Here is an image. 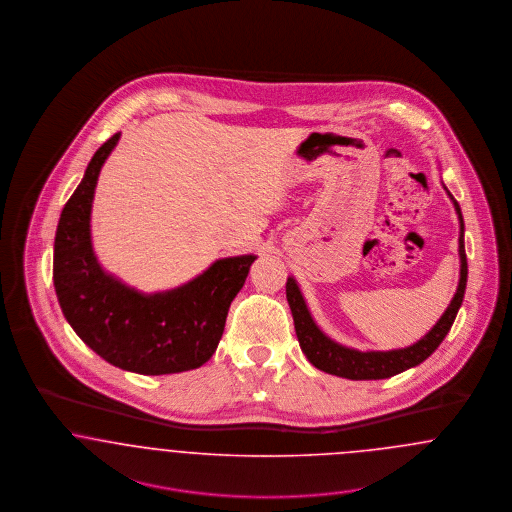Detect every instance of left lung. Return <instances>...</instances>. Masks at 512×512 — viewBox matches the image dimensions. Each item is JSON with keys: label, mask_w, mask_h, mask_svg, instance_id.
<instances>
[{"label": "left lung", "mask_w": 512, "mask_h": 512, "mask_svg": "<svg viewBox=\"0 0 512 512\" xmlns=\"http://www.w3.org/2000/svg\"><path fill=\"white\" fill-rule=\"evenodd\" d=\"M447 190V187H443ZM451 196L455 210H457L458 223H460V235H458V256H460V279H458L457 293L453 296L451 304L447 306L445 314L439 318V322L431 327L430 331L414 345L397 350H362L349 349L333 339H329L322 329L316 325L304 296L300 293L295 279H287V300L293 312L295 320L296 337L300 343V349L306 354L312 366L322 370L331 376L347 377V379H385V377L397 376L408 368H414L422 364L435 349L441 345V341L447 337L451 325L457 318L458 308L462 304L464 291H466V279H468V262L464 252V219L453 194Z\"/></svg>", "instance_id": "left-lung-1"}]
</instances>
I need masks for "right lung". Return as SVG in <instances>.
<instances>
[{
  "label": "right lung",
  "mask_w": 512,
  "mask_h": 512,
  "mask_svg": "<svg viewBox=\"0 0 512 512\" xmlns=\"http://www.w3.org/2000/svg\"><path fill=\"white\" fill-rule=\"evenodd\" d=\"M119 136L96 150L61 212L55 295L75 333L109 364L142 376L200 368L216 352L229 306L256 256L217 260L189 283L154 295H142L106 273L92 248L90 212L100 169Z\"/></svg>",
  "instance_id": "right-lung-1"
}]
</instances>
